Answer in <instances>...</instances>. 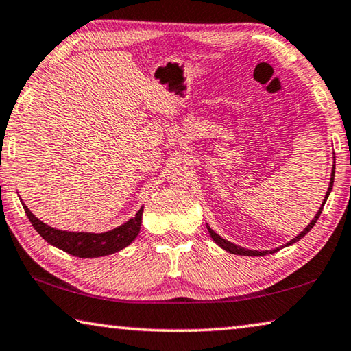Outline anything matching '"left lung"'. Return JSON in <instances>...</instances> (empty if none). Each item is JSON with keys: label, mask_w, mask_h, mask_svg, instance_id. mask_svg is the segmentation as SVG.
I'll list each match as a JSON object with an SVG mask.
<instances>
[{"label": "left lung", "mask_w": 351, "mask_h": 351, "mask_svg": "<svg viewBox=\"0 0 351 351\" xmlns=\"http://www.w3.org/2000/svg\"><path fill=\"white\" fill-rule=\"evenodd\" d=\"M335 162H332V170H331V178H330V186H328V190H326V193H325V199L322 201V206L319 207V210H317V213L316 215H314V218L311 219V223L306 226V228L302 230V232L299 234V235H295L293 240H289L287 245H283V246H280V247H285V246H291L293 245V243H297L299 240H302L304 239V237L310 232V230L313 229V226L316 224V221L319 219V217H320V213H322V209H324V204H325V201H326V198H328V195L331 193V189H332V182H335ZM206 226H207V230H209V234H210V237H212V240L217 243V245L219 246V247H223L224 251H228V252H230V254H235V255H251V257H263V255H266V254H274V252H277V251H280V247H276V249H271V251H257V249H246V247H241V246H239V245H234V243H230V241H228V240H224L223 237H219L215 230H212V228L209 224L206 223Z\"/></svg>", "instance_id": "1"}]
</instances>
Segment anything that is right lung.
<instances>
[{
  "label": "right lung",
  "instance_id": "1",
  "mask_svg": "<svg viewBox=\"0 0 351 351\" xmlns=\"http://www.w3.org/2000/svg\"><path fill=\"white\" fill-rule=\"evenodd\" d=\"M21 204L25 207L26 215L29 221L32 223L34 229L49 245L80 258L104 257V255L119 252L123 247L132 245L141 230L142 212H144V207H141L133 218H130L128 221L117 226L114 229L106 230V232H71V230L56 229L52 226L43 223L27 209V206L23 201Z\"/></svg>",
  "mask_w": 351,
  "mask_h": 351
}]
</instances>
